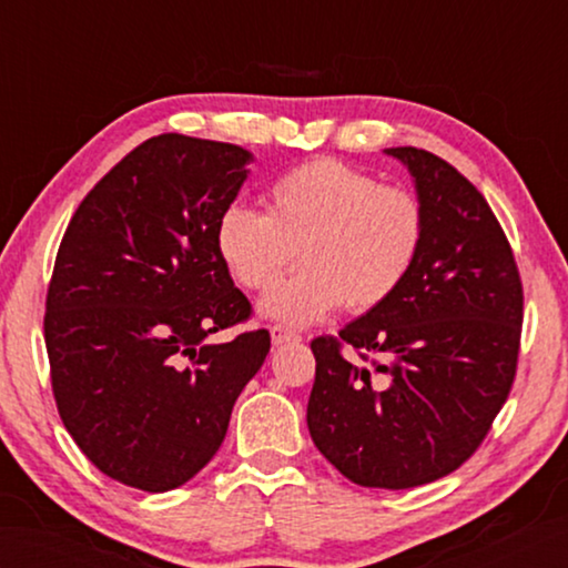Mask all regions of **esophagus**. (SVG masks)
Instances as JSON below:
<instances>
[{
    "mask_svg": "<svg viewBox=\"0 0 568 568\" xmlns=\"http://www.w3.org/2000/svg\"><path fill=\"white\" fill-rule=\"evenodd\" d=\"M271 339H273V346H283V344H291V342H300L303 336L295 334L293 329L283 327V324H273L271 327Z\"/></svg>",
    "mask_w": 568,
    "mask_h": 568,
    "instance_id": "obj_1",
    "label": "esophagus"
}]
</instances>
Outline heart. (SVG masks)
<instances>
[{
    "label": "heart",
    "instance_id": "1",
    "mask_svg": "<svg viewBox=\"0 0 568 568\" xmlns=\"http://www.w3.org/2000/svg\"><path fill=\"white\" fill-rule=\"evenodd\" d=\"M268 212L229 204L214 226L224 268L246 291H265L297 256L305 268L263 297L265 317L317 322L332 310H376L390 300L425 246L427 214L413 190L339 159H312L265 190Z\"/></svg>",
    "mask_w": 568,
    "mask_h": 568
}]
</instances>
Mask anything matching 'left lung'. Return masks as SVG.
Returning <instances> with one entry per match:
<instances>
[{
  "label": "left lung",
  "mask_w": 568,
  "mask_h": 568,
  "mask_svg": "<svg viewBox=\"0 0 568 568\" xmlns=\"http://www.w3.org/2000/svg\"><path fill=\"white\" fill-rule=\"evenodd\" d=\"M425 204L427 236L397 293L312 339L307 427L356 486L405 490L449 476L484 444L513 388L523 281L474 183L429 151L400 146ZM348 345L368 367L343 358Z\"/></svg>",
  "instance_id": "obj_1"
}]
</instances>
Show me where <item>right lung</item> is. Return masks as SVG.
<instances>
[{
  "label": "right lung",
  "instance_id": "obj_1",
  "mask_svg": "<svg viewBox=\"0 0 568 568\" xmlns=\"http://www.w3.org/2000/svg\"><path fill=\"white\" fill-rule=\"evenodd\" d=\"M234 143L161 134L126 153L72 214L45 295L51 385L70 437L104 476L163 493L220 449L271 352L214 246L246 180Z\"/></svg>",
  "mask_w": 568,
  "mask_h": 568
}]
</instances>
